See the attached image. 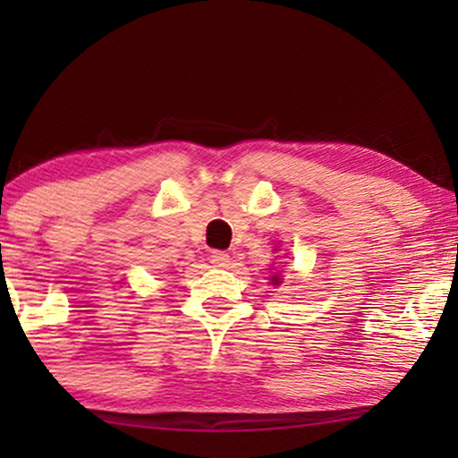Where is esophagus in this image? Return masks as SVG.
I'll return each mask as SVG.
<instances>
[{
    "label": "esophagus",
    "instance_id": "34e87169",
    "mask_svg": "<svg viewBox=\"0 0 458 458\" xmlns=\"http://www.w3.org/2000/svg\"><path fill=\"white\" fill-rule=\"evenodd\" d=\"M210 262L215 267H218V268H225V267H229L231 259H229L227 252H212L210 254Z\"/></svg>",
    "mask_w": 458,
    "mask_h": 458
}]
</instances>
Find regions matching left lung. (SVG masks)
Here are the masks:
<instances>
[{"instance_id": "1", "label": "left lung", "mask_w": 458, "mask_h": 458, "mask_svg": "<svg viewBox=\"0 0 458 458\" xmlns=\"http://www.w3.org/2000/svg\"><path fill=\"white\" fill-rule=\"evenodd\" d=\"M273 281H275V285H277V284H281V281H279V275H273V277H271Z\"/></svg>"}]
</instances>
